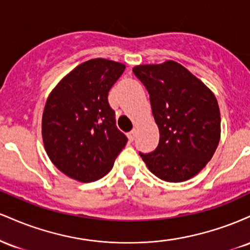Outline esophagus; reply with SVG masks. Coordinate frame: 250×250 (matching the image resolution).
<instances>
[{
    "label": "esophagus",
    "mask_w": 250,
    "mask_h": 250,
    "mask_svg": "<svg viewBox=\"0 0 250 250\" xmlns=\"http://www.w3.org/2000/svg\"><path fill=\"white\" fill-rule=\"evenodd\" d=\"M128 140L129 142H133L135 140V130H131L128 133Z\"/></svg>",
    "instance_id": "34e87169"
}]
</instances>
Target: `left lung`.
Here are the masks:
<instances>
[{
    "label": "left lung",
    "instance_id": "left-lung-1",
    "mask_svg": "<svg viewBox=\"0 0 250 250\" xmlns=\"http://www.w3.org/2000/svg\"><path fill=\"white\" fill-rule=\"evenodd\" d=\"M134 74L147 88L160 131L153 153L142 154L149 170L167 182H183L210 161L221 136L213 91L180 63L140 64Z\"/></svg>",
    "mask_w": 250,
    "mask_h": 250
}]
</instances>
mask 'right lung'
Returning <instances> with one entry per match:
<instances>
[{
  "label": "right lung",
  "mask_w": 250,
  "mask_h": 250,
  "mask_svg": "<svg viewBox=\"0 0 250 250\" xmlns=\"http://www.w3.org/2000/svg\"><path fill=\"white\" fill-rule=\"evenodd\" d=\"M123 63L93 59L67 74L51 90L42 115V139L54 166L71 179L93 182L107 175L127 136L116 128L108 93Z\"/></svg>",
  "instance_id": "right-lung-1"
}]
</instances>
